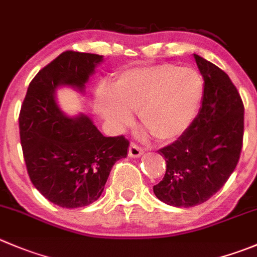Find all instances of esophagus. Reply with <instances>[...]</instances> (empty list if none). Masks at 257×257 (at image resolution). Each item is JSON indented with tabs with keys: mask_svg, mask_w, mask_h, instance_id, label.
<instances>
[{
	"mask_svg": "<svg viewBox=\"0 0 257 257\" xmlns=\"http://www.w3.org/2000/svg\"><path fill=\"white\" fill-rule=\"evenodd\" d=\"M143 154V149L136 143H131L129 146V157H133V158H138Z\"/></svg>",
	"mask_w": 257,
	"mask_h": 257,
	"instance_id": "34e87169",
	"label": "esophagus"
}]
</instances>
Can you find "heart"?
<instances>
[{
	"label": "heart",
	"instance_id": "1",
	"mask_svg": "<svg viewBox=\"0 0 257 257\" xmlns=\"http://www.w3.org/2000/svg\"><path fill=\"white\" fill-rule=\"evenodd\" d=\"M205 84L193 69L172 64L128 70L113 84V93L98 94L101 115L115 128L128 126L133 111L159 142L176 141L192 124L203 98Z\"/></svg>",
	"mask_w": 257,
	"mask_h": 257
}]
</instances>
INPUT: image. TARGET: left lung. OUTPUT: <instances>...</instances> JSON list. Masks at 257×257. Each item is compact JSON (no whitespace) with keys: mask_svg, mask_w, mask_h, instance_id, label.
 I'll return each instance as SVG.
<instances>
[{"mask_svg":"<svg viewBox=\"0 0 257 257\" xmlns=\"http://www.w3.org/2000/svg\"><path fill=\"white\" fill-rule=\"evenodd\" d=\"M205 80L202 108L189 128L158 151L167 163L153 187L157 198L174 207H193L210 200L227 182L243 143V103L227 74L193 55Z\"/></svg>","mask_w":257,"mask_h":257,"instance_id":"1","label":"left lung"}]
</instances>
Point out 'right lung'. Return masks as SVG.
<instances>
[{
    "label": "right lung",
    "instance_id": "add662e5",
    "mask_svg": "<svg viewBox=\"0 0 257 257\" xmlns=\"http://www.w3.org/2000/svg\"><path fill=\"white\" fill-rule=\"evenodd\" d=\"M101 60V55L64 51L32 79L20 110L27 173L37 191L60 207L95 202L111 167L128 152L125 137H104L85 115L66 118L55 101L60 85L83 90Z\"/></svg>",
    "mask_w": 257,
    "mask_h": 257
}]
</instances>
